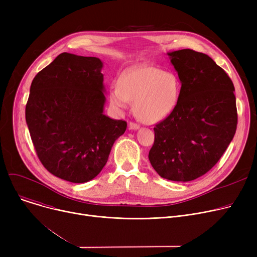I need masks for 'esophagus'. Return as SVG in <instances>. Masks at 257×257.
<instances>
[{
  "mask_svg": "<svg viewBox=\"0 0 257 257\" xmlns=\"http://www.w3.org/2000/svg\"><path fill=\"white\" fill-rule=\"evenodd\" d=\"M129 128L132 130H137L140 128V125L138 123H134V121H130L129 123Z\"/></svg>",
  "mask_w": 257,
  "mask_h": 257,
  "instance_id": "obj_1",
  "label": "esophagus"
}]
</instances>
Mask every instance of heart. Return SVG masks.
<instances>
[{"instance_id":"obj_1","label":"heart","mask_w":257,"mask_h":257,"mask_svg":"<svg viewBox=\"0 0 257 257\" xmlns=\"http://www.w3.org/2000/svg\"><path fill=\"white\" fill-rule=\"evenodd\" d=\"M179 96L180 82L174 73L153 66L132 67L111 87L110 103L125 109L134 101L137 116L145 123H156L173 111Z\"/></svg>"}]
</instances>
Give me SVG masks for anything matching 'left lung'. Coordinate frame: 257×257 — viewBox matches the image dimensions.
Here are the masks:
<instances>
[{"label": "left lung", "instance_id": "8db88e82", "mask_svg": "<svg viewBox=\"0 0 257 257\" xmlns=\"http://www.w3.org/2000/svg\"><path fill=\"white\" fill-rule=\"evenodd\" d=\"M181 81L173 111L154 127L149 160L159 176L192 181L218 163L237 126L234 86L208 55L191 49L168 53Z\"/></svg>", "mask_w": 257, "mask_h": 257}]
</instances>
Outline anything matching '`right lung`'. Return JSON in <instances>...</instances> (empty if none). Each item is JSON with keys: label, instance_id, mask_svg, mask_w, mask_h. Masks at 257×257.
Masks as SVG:
<instances>
[{"label": "right lung", "instance_id": "add662e5", "mask_svg": "<svg viewBox=\"0 0 257 257\" xmlns=\"http://www.w3.org/2000/svg\"><path fill=\"white\" fill-rule=\"evenodd\" d=\"M102 61L61 53L33 79L26 121L43 166L60 179L83 183L106 165L127 121L103 113Z\"/></svg>", "mask_w": 257, "mask_h": 257}]
</instances>
